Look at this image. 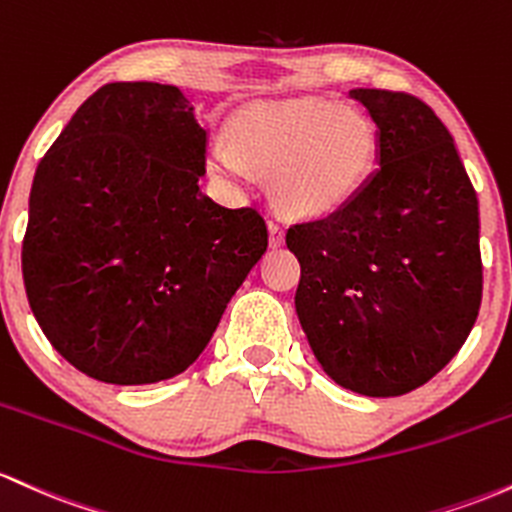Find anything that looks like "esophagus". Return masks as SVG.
Returning a JSON list of instances; mask_svg holds the SVG:
<instances>
[{"label":"esophagus","instance_id":"1","mask_svg":"<svg viewBox=\"0 0 512 512\" xmlns=\"http://www.w3.org/2000/svg\"><path fill=\"white\" fill-rule=\"evenodd\" d=\"M268 232H271V244L283 246L285 241V225L280 220H268Z\"/></svg>","mask_w":512,"mask_h":512}]
</instances>
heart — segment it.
<instances>
[{
  "label": "heart",
  "mask_w": 512,
  "mask_h": 512,
  "mask_svg": "<svg viewBox=\"0 0 512 512\" xmlns=\"http://www.w3.org/2000/svg\"><path fill=\"white\" fill-rule=\"evenodd\" d=\"M377 135L363 113L321 96L261 101L215 142L210 169L229 181L273 174V198L297 217H321L350 203L375 164Z\"/></svg>",
  "instance_id": "heart-1"
}]
</instances>
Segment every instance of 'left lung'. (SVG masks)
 <instances>
[{
  "label": "left lung",
  "mask_w": 512,
  "mask_h": 512,
  "mask_svg": "<svg viewBox=\"0 0 512 512\" xmlns=\"http://www.w3.org/2000/svg\"><path fill=\"white\" fill-rule=\"evenodd\" d=\"M350 96L375 120L380 166L343 208L287 229L302 268L295 309L333 382L401 396L455 358L479 317V200L428 103Z\"/></svg>",
  "instance_id": "1"
}]
</instances>
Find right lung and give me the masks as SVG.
Returning a JSON list of instances; mask_svg holds the SVG:
<instances>
[{
	"instance_id": "obj_1",
	"label": "right lung",
	"mask_w": 512,
	"mask_h": 512,
	"mask_svg": "<svg viewBox=\"0 0 512 512\" xmlns=\"http://www.w3.org/2000/svg\"><path fill=\"white\" fill-rule=\"evenodd\" d=\"M208 130L179 86L113 82L40 159L21 271L67 363L106 384H154L195 363L268 249L256 208L200 193Z\"/></svg>"
}]
</instances>
